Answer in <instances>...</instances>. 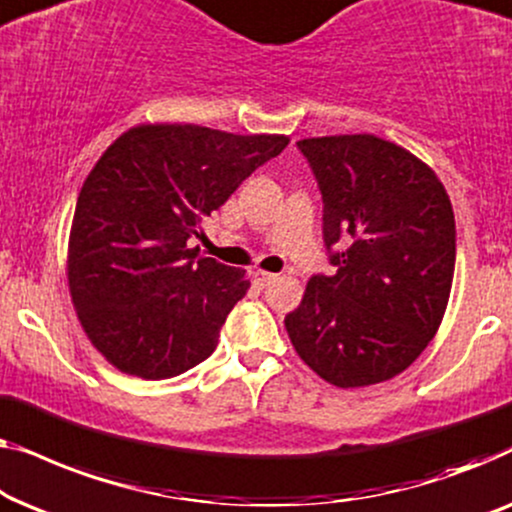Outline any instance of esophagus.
I'll use <instances>...</instances> for the list:
<instances>
[{
    "label": "esophagus",
    "instance_id": "1",
    "mask_svg": "<svg viewBox=\"0 0 512 512\" xmlns=\"http://www.w3.org/2000/svg\"><path fill=\"white\" fill-rule=\"evenodd\" d=\"M250 278L255 280L257 285H269V283H273V280H276L278 276L276 273H269V271H262V269H255V271H250Z\"/></svg>",
    "mask_w": 512,
    "mask_h": 512
}]
</instances>
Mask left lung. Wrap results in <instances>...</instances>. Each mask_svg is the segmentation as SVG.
<instances>
[{
    "label": "left lung",
    "instance_id": "1",
    "mask_svg": "<svg viewBox=\"0 0 512 512\" xmlns=\"http://www.w3.org/2000/svg\"><path fill=\"white\" fill-rule=\"evenodd\" d=\"M297 146L322 192L336 273L308 280L285 329L327 383H383L422 355L448 308L457 253L450 197L427 164L373 134Z\"/></svg>",
    "mask_w": 512,
    "mask_h": 512
}]
</instances>
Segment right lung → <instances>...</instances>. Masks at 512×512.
Wrapping results in <instances>:
<instances>
[{
    "label": "right lung",
    "mask_w": 512,
    "mask_h": 512,
    "mask_svg": "<svg viewBox=\"0 0 512 512\" xmlns=\"http://www.w3.org/2000/svg\"><path fill=\"white\" fill-rule=\"evenodd\" d=\"M287 143L164 122L127 129L106 148L78 194L67 255L71 301L106 362L162 380L211 357L250 280L201 257L190 239Z\"/></svg>",
    "instance_id": "add662e5"
}]
</instances>
